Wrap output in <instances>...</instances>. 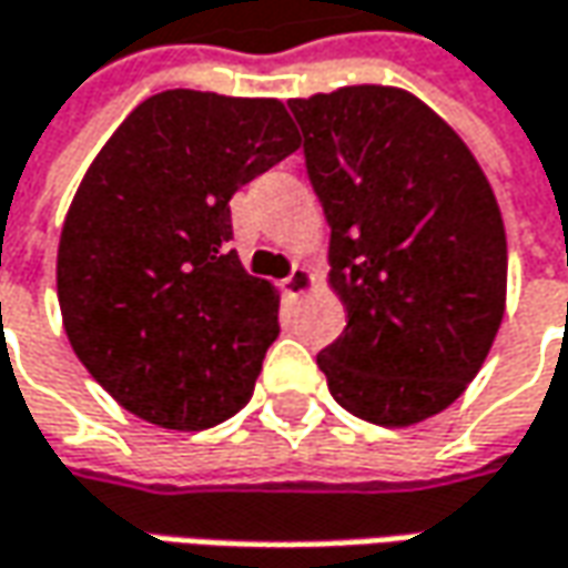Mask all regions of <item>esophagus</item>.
Returning a JSON list of instances; mask_svg holds the SVG:
<instances>
[{
  "mask_svg": "<svg viewBox=\"0 0 568 568\" xmlns=\"http://www.w3.org/2000/svg\"><path fill=\"white\" fill-rule=\"evenodd\" d=\"M311 283H314L311 270H307V266H295V270L283 280V295L285 298H302L304 292L311 288Z\"/></svg>",
  "mask_w": 568,
  "mask_h": 568,
  "instance_id": "34e87169",
  "label": "esophagus"
}]
</instances>
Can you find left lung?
I'll list each match as a JSON object with an SVG mask.
<instances>
[{"instance_id": "obj_1", "label": "left lung", "mask_w": 568, "mask_h": 568, "mask_svg": "<svg viewBox=\"0 0 568 568\" xmlns=\"http://www.w3.org/2000/svg\"><path fill=\"white\" fill-rule=\"evenodd\" d=\"M329 223L343 336L317 364L355 418L408 427L475 381L506 311V229L459 134L383 84L288 100Z\"/></svg>"}]
</instances>
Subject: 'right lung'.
<instances>
[{
	"label": "right lung",
	"mask_w": 568,
	"mask_h": 568,
	"mask_svg": "<svg viewBox=\"0 0 568 568\" xmlns=\"http://www.w3.org/2000/svg\"><path fill=\"white\" fill-rule=\"evenodd\" d=\"M298 144L280 100L163 90L90 163L55 288L74 355L131 415L204 430L247 405L280 292L229 247V201Z\"/></svg>",
	"instance_id": "obj_1"
}]
</instances>
